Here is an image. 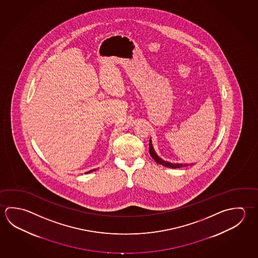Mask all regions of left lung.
<instances>
[{"instance_id": "1", "label": "left lung", "mask_w": 258, "mask_h": 258, "mask_svg": "<svg viewBox=\"0 0 258 258\" xmlns=\"http://www.w3.org/2000/svg\"><path fill=\"white\" fill-rule=\"evenodd\" d=\"M149 154L156 162L162 165L164 167H170V168H179L181 167H185V165H183V164H175V163L173 164V163L165 161V160H163L162 158H159L154 150L152 144H151V140H149Z\"/></svg>"}]
</instances>
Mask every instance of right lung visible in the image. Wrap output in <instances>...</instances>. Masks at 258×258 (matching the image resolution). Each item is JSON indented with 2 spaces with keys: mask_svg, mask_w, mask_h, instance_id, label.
Instances as JSON below:
<instances>
[{
  "mask_svg": "<svg viewBox=\"0 0 258 258\" xmlns=\"http://www.w3.org/2000/svg\"><path fill=\"white\" fill-rule=\"evenodd\" d=\"M94 170H96V169H93V170H91V171L87 172V173H90V172L94 171Z\"/></svg>",
  "mask_w": 258,
  "mask_h": 258,
  "instance_id": "1",
  "label": "right lung"
}]
</instances>
